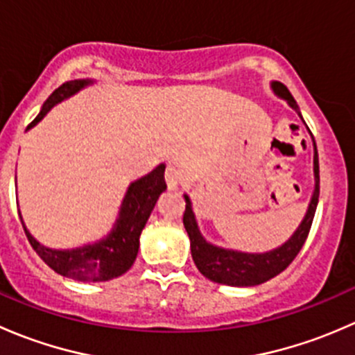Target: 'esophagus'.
Masks as SVG:
<instances>
[{"label": "esophagus", "mask_w": 355, "mask_h": 355, "mask_svg": "<svg viewBox=\"0 0 355 355\" xmlns=\"http://www.w3.org/2000/svg\"><path fill=\"white\" fill-rule=\"evenodd\" d=\"M182 178H184V175H182V171L178 170L177 166H173V164H170V166L166 168V171H164V180H166L168 189H171V191H175V189L180 185Z\"/></svg>", "instance_id": "34e87169"}]
</instances>
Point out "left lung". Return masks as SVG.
I'll list each match as a JSON object with an SVG mask.
<instances>
[{
  "label": "left lung",
  "instance_id": "left-lung-1",
  "mask_svg": "<svg viewBox=\"0 0 355 355\" xmlns=\"http://www.w3.org/2000/svg\"><path fill=\"white\" fill-rule=\"evenodd\" d=\"M271 89L275 94L284 98L285 101L292 106L293 110L300 114L299 106L295 99L280 82H271ZM313 135V134H311ZM314 146V192L311 198L309 207L304 216L302 223L299 225L292 237L285 242L284 245L277 247L273 250L261 254L241 252V250L223 249L209 244L206 239L200 235L198 221H196L194 211H192V202L189 196L185 194V211H184V227L187 230L189 239H191V252L196 266L200 273L211 282H216L221 285H230V287H254V285L264 284L271 280L273 277L280 275L285 268L295 259L299 250L302 249L307 235H309L311 225H313L314 213H316L318 198H320V161H318V149L316 142L313 139Z\"/></svg>",
  "mask_w": 355,
  "mask_h": 355
}]
</instances>
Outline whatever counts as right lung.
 <instances>
[{
    "mask_svg": "<svg viewBox=\"0 0 355 355\" xmlns=\"http://www.w3.org/2000/svg\"><path fill=\"white\" fill-rule=\"evenodd\" d=\"M89 84H92V80H68L63 85H60L46 99L41 113L31 121L27 128L37 125L53 106L73 96L75 92H78ZM164 191H166L164 164H159L151 173L128 185L127 194L121 200L116 223H114L108 237L96 242V244L77 247V249L56 250L44 247L28 234L22 216H20V221H22L24 232L31 242L32 249L56 273L78 282H108L120 277L132 268L139 252V237H141L142 228L146 227L149 214L155 209L157 198Z\"/></svg>",
    "mask_w": 355,
    "mask_h": 355,
    "instance_id": "right-lung-1",
    "label": "right lung"
}]
</instances>
